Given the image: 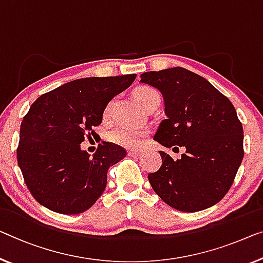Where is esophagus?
Listing matches in <instances>:
<instances>
[{"label": "esophagus", "instance_id": "34e87169", "mask_svg": "<svg viewBox=\"0 0 263 263\" xmlns=\"http://www.w3.org/2000/svg\"><path fill=\"white\" fill-rule=\"evenodd\" d=\"M128 154V156L130 157H140L143 155V152H140V151H133V150H130L127 152Z\"/></svg>", "mask_w": 263, "mask_h": 263}]
</instances>
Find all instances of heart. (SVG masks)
Masks as SVG:
<instances>
[{"instance_id": "1", "label": "heart", "mask_w": 263, "mask_h": 263, "mask_svg": "<svg viewBox=\"0 0 263 263\" xmlns=\"http://www.w3.org/2000/svg\"><path fill=\"white\" fill-rule=\"evenodd\" d=\"M135 98L138 103L145 108L147 105L154 103L155 100H159V94L155 88L150 86H139L135 89ZM111 108V104L107 105L105 109V115H107ZM146 132L143 130H137V128H128V127H118L113 130L108 135V138L111 142L121 145L124 147L136 148L143 144Z\"/></svg>"}]
</instances>
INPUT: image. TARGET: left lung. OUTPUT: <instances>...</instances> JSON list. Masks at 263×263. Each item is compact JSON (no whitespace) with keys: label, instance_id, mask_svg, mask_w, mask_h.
Returning a JSON list of instances; mask_svg holds the SVG:
<instances>
[{"label":"left lung","instance_id":"8db88e82","mask_svg":"<svg viewBox=\"0 0 263 263\" xmlns=\"http://www.w3.org/2000/svg\"><path fill=\"white\" fill-rule=\"evenodd\" d=\"M142 84L162 93L165 119L154 139L185 147L174 160L159 151L162 166L147 178L166 204L184 213L204 210L228 193L243 159V127L228 98L204 78L182 67L145 72Z\"/></svg>","mask_w":263,"mask_h":263}]
</instances>
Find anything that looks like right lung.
Returning <instances> with one entry per match:
<instances>
[{
  "mask_svg": "<svg viewBox=\"0 0 263 263\" xmlns=\"http://www.w3.org/2000/svg\"><path fill=\"white\" fill-rule=\"evenodd\" d=\"M137 74L69 81L42 94L21 123L17 164L34 198L47 209L76 215L104 193L108 167L126 156L103 143L92 157L81 150L86 136L103 121L107 104L130 87Z\"/></svg>",
  "mask_w": 263,
  "mask_h": 263,
  "instance_id": "1",
  "label": "right lung"
}]
</instances>
